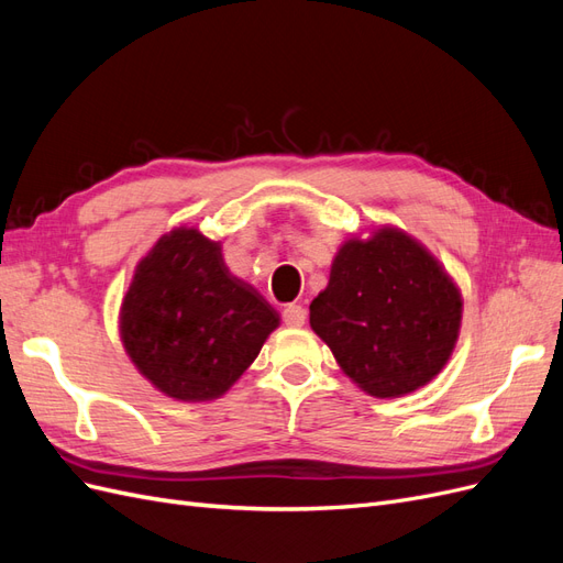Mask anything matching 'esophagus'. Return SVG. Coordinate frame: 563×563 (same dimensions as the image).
Masks as SVG:
<instances>
[{
	"label": "esophagus",
	"instance_id": "1",
	"mask_svg": "<svg viewBox=\"0 0 563 563\" xmlns=\"http://www.w3.org/2000/svg\"><path fill=\"white\" fill-rule=\"evenodd\" d=\"M284 321H286V327H294V329H298V327H302L305 323V319H308V312H305V308L302 305H296V302H291V305H286L284 308Z\"/></svg>",
	"mask_w": 563,
	"mask_h": 563
}]
</instances>
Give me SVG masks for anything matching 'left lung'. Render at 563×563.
<instances>
[{
  "label": "left lung",
  "instance_id": "left-lung-1",
  "mask_svg": "<svg viewBox=\"0 0 563 563\" xmlns=\"http://www.w3.org/2000/svg\"><path fill=\"white\" fill-rule=\"evenodd\" d=\"M463 296L416 236L383 225L350 236L329 286L310 305V327L345 376L378 399L406 397L451 360Z\"/></svg>",
  "mask_w": 563,
  "mask_h": 563
}]
</instances>
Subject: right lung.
Masks as SVG:
<instances>
[{
	"label": "right lung",
	"instance_id": "obj_1",
	"mask_svg": "<svg viewBox=\"0 0 563 563\" xmlns=\"http://www.w3.org/2000/svg\"><path fill=\"white\" fill-rule=\"evenodd\" d=\"M279 312L234 277L223 246L176 228L135 265L119 338L141 376L176 401H211L244 376Z\"/></svg>",
	"mask_w": 563,
	"mask_h": 563
}]
</instances>
